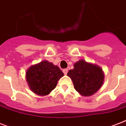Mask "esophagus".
Instances as JSON below:
<instances>
[{"label":"esophagus","mask_w":126,"mask_h":126,"mask_svg":"<svg viewBox=\"0 0 126 126\" xmlns=\"http://www.w3.org/2000/svg\"><path fill=\"white\" fill-rule=\"evenodd\" d=\"M63 72L65 75H66V74H67V72H68V69H67V68H65V69H63Z\"/></svg>","instance_id":"1"}]
</instances>
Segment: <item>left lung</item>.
I'll return each instance as SVG.
<instances>
[{
    "instance_id": "left-lung-1",
    "label": "left lung",
    "mask_w": 126,
    "mask_h": 126,
    "mask_svg": "<svg viewBox=\"0 0 126 126\" xmlns=\"http://www.w3.org/2000/svg\"><path fill=\"white\" fill-rule=\"evenodd\" d=\"M74 66L67 76L72 79L76 91L85 96H91L98 91L104 79L102 68L84 60L76 62Z\"/></svg>"
}]
</instances>
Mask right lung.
Returning a JSON list of instances; mask_svg holds the SVG:
<instances>
[{"label":"right lung","mask_w":126,"mask_h":126,"mask_svg":"<svg viewBox=\"0 0 126 126\" xmlns=\"http://www.w3.org/2000/svg\"><path fill=\"white\" fill-rule=\"evenodd\" d=\"M58 66L47 61H43L28 68L26 78L30 89L37 94H48L56 88L58 80L63 76Z\"/></svg>","instance_id":"right-lung-1"}]
</instances>
